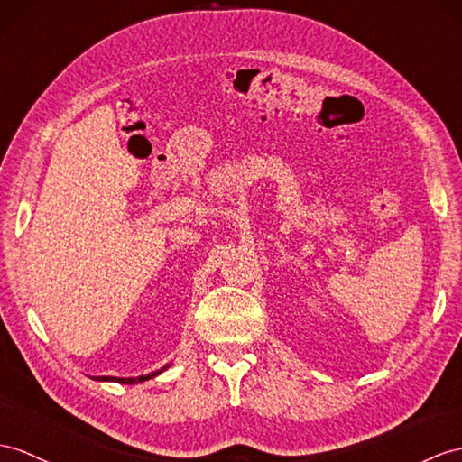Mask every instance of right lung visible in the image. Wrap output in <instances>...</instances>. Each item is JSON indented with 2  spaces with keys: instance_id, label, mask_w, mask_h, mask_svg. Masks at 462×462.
I'll return each instance as SVG.
<instances>
[{
  "instance_id": "obj_1",
  "label": "right lung",
  "mask_w": 462,
  "mask_h": 462,
  "mask_svg": "<svg viewBox=\"0 0 462 462\" xmlns=\"http://www.w3.org/2000/svg\"><path fill=\"white\" fill-rule=\"evenodd\" d=\"M171 366H172V363H168V365H164L162 368H159V370H152V373H149V374H141V376H129V378H121V376H94V380H97V382H119V384H139V382L151 380V378H154V376L162 374L164 370H168Z\"/></svg>"
}]
</instances>
